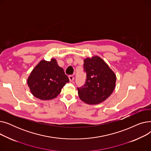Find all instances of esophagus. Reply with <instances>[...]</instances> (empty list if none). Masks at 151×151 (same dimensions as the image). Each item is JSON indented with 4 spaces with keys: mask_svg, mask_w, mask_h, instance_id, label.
Returning <instances> with one entry per match:
<instances>
[{
    "mask_svg": "<svg viewBox=\"0 0 151 151\" xmlns=\"http://www.w3.org/2000/svg\"><path fill=\"white\" fill-rule=\"evenodd\" d=\"M68 78H69V80L70 82H72L74 80V76L73 75H70L68 76Z\"/></svg>",
    "mask_w": 151,
    "mask_h": 151,
    "instance_id": "1",
    "label": "esophagus"
}]
</instances>
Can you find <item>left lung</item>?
Wrapping results in <instances>:
<instances>
[{"mask_svg": "<svg viewBox=\"0 0 151 151\" xmlns=\"http://www.w3.org/2000/svg\"><path fill=\"white\" fill-rule=\"evenodd\" d=\"M84 62L87 78L83 86L77 88L79 97L88 104H100L113 92L116 75L104 60L98 56L87 58Z\"/></svg>", "mask_w": 151, "mask_h": 151, "instance_id": "1", "label": "left lung"}]
</instances>
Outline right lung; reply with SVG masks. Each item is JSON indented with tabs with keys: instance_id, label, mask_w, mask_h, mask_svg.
<instances>
[{
	"instance_id": "add662e5",
	"label": "right lung",
	"mask_w": 151,
	"mask_h": 151,
	"mask_svg": "<svg viewBox=\"0 0 151 151\" xmlns=\"http://www.w3.org/2000/svg\"><path fill=\"white\" fill-rule=\"evenodd\" d=\"M68 82V76L54 59L50 62L42 60L32 71L27 80L32 93L44 100L56 97L61 89Z\"/></svg>"
}]
</instances>
